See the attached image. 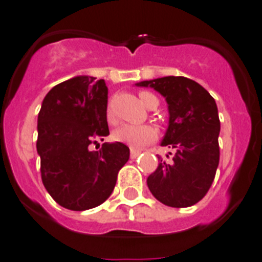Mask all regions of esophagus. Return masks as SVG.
Masks as SVG:
<instances>
[{"mask_svg": "<svg viewBox=\"0 0 262 262\" xmlns=\"http://www.w3.org/2000/svg\"><path fill=\"white\" fill-rule=\"evenodd\" d=\"M141 154V151H138V150H130V158L132 159H136L138 156Z\"/></svg>", "mask_w": 262, "mask_h": 262, "instance_id": "1", "label": "esophagus"}]
</instances>
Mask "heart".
<instances>
[{
    "instance_id": "1",
    "label": "heart",
    "mask_w": 262,
    "mask_h": 262,
    "mask_svg": "<svg viewBox=\"0 0 262 262\" xmlns=\"http://www.w3.org/2000/svg\"><path fill=\"white\" fill-rule=\"evenodd\" d=\"M140 100L146 108H150L154 103H158V99L154 96L153 93L146 92V91L140 92ZM106 120H108L109 124H116V121H117L111 106H108V109H106ZM157 136H158L157 129L151 125H122L118 129H116L115 133H113V138L116 141L126 145L133 150L144 149L146 145L156 141Z\"/></svg>"
}]
</instances>
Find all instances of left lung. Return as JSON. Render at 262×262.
Returning <instances> with one entry per match:
<instances>
[{"label": "left lung", "instance_id": "left-lung-1", "mask_svg": "<svg viewBox=\"0 0 262 262\" xmlns=\"http://www.w3.org/2000/svg\"><path fill=\"white\" fill-rule=\"evenodd\" d=\"M136 85L154 88L165 97L169 126L161 145L175 150L171 161L158 157L147 187L166 206H194L210 190L219 166L220 120L215 100L185 76L158 77Z\"/></svg>", "mask_w": 262, "mask_h": 262}]
</instances>
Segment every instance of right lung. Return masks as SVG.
Here are the masks:
<instances>
[{
	"label": "right lung",
	"instance_id": "add662e5",
	"mask_svg": "<svg viewBox=\"0 0 262 262\" xmlns=\"http://www.w3.org/2000/svg\"><path fill=\"white\" fill-rule=\"evenodd\" d=\"M75 76L52 88L38 115L36 151L47 192L67 210L85 211L104 203L116 186L117 174L128 162L129 147L104 142L108 88L103 79Z\"/></svg>",
	"mask_w": 262,
	"mask_h": 262
}]
</instances>
